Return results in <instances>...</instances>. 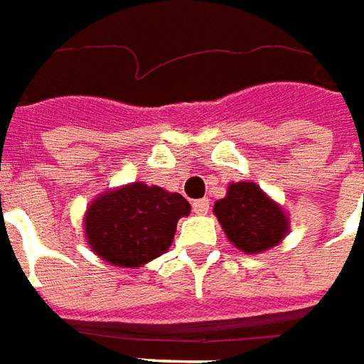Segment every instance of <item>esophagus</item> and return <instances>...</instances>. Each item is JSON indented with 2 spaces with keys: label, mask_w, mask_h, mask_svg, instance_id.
I'll list each match as a JSON object with an SVG mask.
<instances>
[{
  "label": "esophagus",
  "mask_w": 364,
  "mask_h": 364,
  "mask_svg": "<svg viewBox=\"0 0 364 364\" xmlns=\"http://www.w3.org/2000/svg\"><path fill=\"white\" fill-rule=\"evenodd\" d=\"M192 209L196 215H205L209 211V200H196L192 203Z\"/></svg>",
  "instance_id": "obj_1"
}]
</instances>
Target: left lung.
<instances>
[{
    "label": "left lung",
    "mask_w": 364,
    "mask_h": 364,
    "mask_svg": "<svg viewBox=\"0 0 364 364\" xmlns=\"http://www.w3.org/2000/svg\"><path fill=\"white\" fill-rule=\"evenodd\" d=\"M215 217L229 242L244 254H262L289 235V215L256 182H232L215 201Z\"/></svg>",
    "instance_id": "1"
}]
</instances>
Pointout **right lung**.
Listing matches in <instances>:
<instances>
[{
    "label": "right lung",
    "mask_w": 364,
    "mask_h": 364,
    "mask_svg": "<svg viewBox=\"0 0 364 364\" xmlns=\"http://www.w3.org/2000/svg\"><path fill=\"white\" fill-rule=\"evenodd\" d=\"M190 203L176 192L132 182L98 193L85 211V240L98 258L141 267L171 248L176 223Z\"/></svg>",
    "instance_id": "right-lung-1"
}]
</instances>
